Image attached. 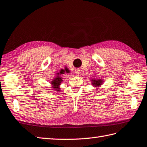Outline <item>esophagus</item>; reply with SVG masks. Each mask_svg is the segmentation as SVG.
<instances>
[{"label": "esophagus", "instance_id": "1", "mask_svg": "<svg viewBox=\"0 0 147 147\" xmlns=\"http://www.w3.org/2000/svg\"><path fill=\"white\" fill-rule=\"evenodd\" d=\"M75 73L76 74H77V75H78V74L81 73L80 70V69H76V70H75Z\"/></svg>", "mask_w": 147, "mask_h": 147}]
</instances>
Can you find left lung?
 Returning <instances> with one entry per match:
<instances>
[{
    "instance_id": "8db88e82",
    "label": "left lung",
    "mask_w": 147,
    "mask_h": 147,
    "mask_svg": "<svg viewBox=\"0 0 147 147\" xmlns=\"http://www.w3.org/2000/svg\"><path fill=\"white\" fill-rule=\"evenodd\" d=\"M90 80L91 81L92 86L94 87V88H96V89H98V87H100L104 82L102 79L98 78H93ZM95 90H97V89H95Z\"/></svg>"
}]
</instances>
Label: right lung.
Masks as SVG:
<instances>
[{
    "mask_svg": "<svg viewBox=\"0 0 147 147\" xmlns=\"http://www.w3.org/2000/svg\"><path fill=\"white\" fill-rule=\"evenodd\" d=\"M65 72H68V70L67 69H65V70L64 69H61L60 71L56 73V76H55V78L53 79V81H51V84H52V87L53 88L55 89L56 91H60L61 89H60V86L62 82L63 81V78H62L61 74H63L64 73H65Z\"/></svg>",
    "mask_w": 147,
    "mask_h": 147,
    "instance_id": "1",
    "label": "right lung"
}]
</instances>
